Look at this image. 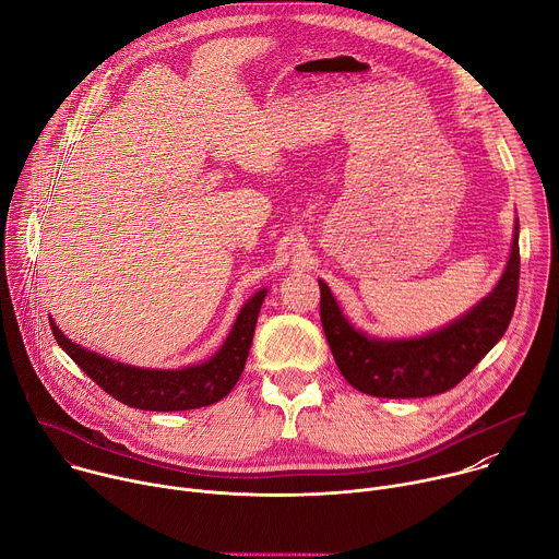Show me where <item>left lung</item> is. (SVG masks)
<instances>
[{"label":"left lung","mask_w":559,"mask_h":559,"mask_svg":"<svg viewBox=\"0 0 559 559\" xmlns=\"http://www.w3.org/2000/svg\"><path fill=\"white\" fill-rule=\"evenodd\" d=\"M518 223L511 259L496 289L460 321L414 341H378L356 332L321 285V323L345 380L376 397H427L455 386L504 336L520 287Z\"/></svg>","instance_id":"obj_1"}]
</instances>
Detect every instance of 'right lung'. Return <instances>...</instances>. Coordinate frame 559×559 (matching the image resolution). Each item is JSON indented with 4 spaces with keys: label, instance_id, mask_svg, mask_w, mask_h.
Wrapping results in <instances>:
<instances>
[{
    "label": "right lung",
    "instance_id": "1",
    "mask_svg": "<svg viewBox=\"0 0 559 559\" xmlns=\"http://www.w3.org/2000/svg\"><path fill=\"white\" fill-rule=\"evenodd\" d=\"M265 294L267 292L261 289L246 302L214 358L177 371L121 365L70 343L52 321L50 330L61 349L119 403L143 412L199 409L218 403L241 378Z\"/></svg>",
    "mask_w": 559,
    "mask_h": 559
}]
</instances>
